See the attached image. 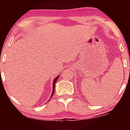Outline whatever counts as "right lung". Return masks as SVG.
I'll return each instance as SVG.
<instances>
[{"label": "right lung", "mask_w": 130, "mask_h": 130, "mask_svg": "<svg viewBox=\"0 0 130 130\" xmlns=\"http://www.w3.org/2000/svg\"><path fill=\"white\" fill-rule=\"evenodd\" d=\"M59 76H60V75L58 76H57L54 79V80H53V91H52V93L51 94V98L53 96V94H54V89H55V84H56V83L57 82V80H58V78H59ZM48 101H49V100H48Z\"/></svg>", "instance_id": "obj_1"}]
</instances>
